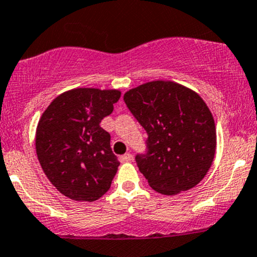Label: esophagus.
<instances>
[{
    "mask_svg": "<svg viewBox=\"0 0 257 257\" xmlns=\"http://www.w3.org/2000/svg\"><path fill=\"white\" fill-rule=\"evenodd\" d=\"M132 159H133V155H132L131 153H125L124 155H120V157H119V162H120V163L131 162Z\"/></svg>",
    "mask_w": 257,
    "mask_h": 257,
    "instance_id": "obj_1",
    "label": "esophagus"
}]
</instances>
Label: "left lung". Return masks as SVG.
<instances>
[{"instance_id":"obj_1","label":"left lung","mask_w":257,"mask_h":257,"mask_svg":"<svg viewBox=\"0 0 257 257\" xmlns=\"http://www.w3.org/2000/svg\"><path fill=\"white\" fill-rule=\"evenodd\" d=\"M124 102L148 134L139 170L155 191L175 195L198 185L216 149L214 118L203 98L170 80H153L128 90Z\"/></svg>"}]
</instances>
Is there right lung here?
Here are the masks:
<instances>
[{
    "label": "right lung",
    "mask_w": 257,
    "mask_h": 257,
    "mask_svg": "<svg viewBox=\"0 0 257 257\" xmlns=\"http://www.w3.org/2000/svg\"><path fill=\"white\" fill-rule=\"evenodd\" d=\"M119 98L116 89L76 88L53 99L38 121L41 167L57 190L72 200L95 201L109 190L120 163L100 121Z\"/></svg>",
    "instance_id": "obj_1"
}]
</instances>
